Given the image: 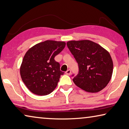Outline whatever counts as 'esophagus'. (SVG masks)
<instances>
[{
    "instance_id": "obj_1",
    "label": "esophagus",
    "mask_w": 129,
    "mask_h": 129,
    "mask_svg": "<svg viewBox=\"0 0 129 129\" xmlns=\"http://www.w3.org/2000/svg\"><path fill=\"white\" fill-rule=\"evenodd\" d=\"M65 73H66L67 75H70L71 74V71L70 69H68V70L65 72Z\"/></svg>"
}]
</instances>
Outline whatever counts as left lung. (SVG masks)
<instances>
[{"instance_id":"obj_1","label":"left lung","mask_w":129,"mask_h":129,"mask_svg":"<svg viewBox=\"0 0 129 129\" xmlns=\"http://www.w3.org/2000/svg\"><path fill=\"white\" fill-rule=\"evenodd\" d=\"M67 44L79 65V72L73 79L75 84L88 92H98L105 88L113 72L109 52L90 40L69 41Z\"/></svg>"}]
</instances>
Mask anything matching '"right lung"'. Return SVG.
Listing matches in <instances>:
<instances>
[{
  "mask_svg": "<svg viewBox=\"0 0 129 129\" xmlns=\"http://www.w3.org/2000/svg\"><path fill=\"white\" fill-rule=\"evenodd\" d=\"M64 41L46 40L36 44L24 54L20 67L22 81L32 93L48 95L56 88L60 76V64L54 57L65 48Z\"/></svg>",
  "mask_w": 129,
  "mask_h": 129,
  "instance_id": "1",
  "label": "right lung"
}]
</instances>
